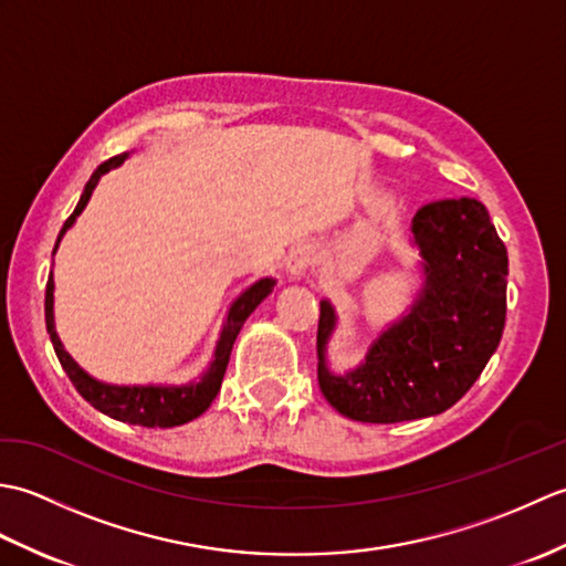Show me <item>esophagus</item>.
Listing matches in <instances>:
<instances>
[{
  "label": "esophagus",
  "instance_id": "obj_1",
  "mask_svg": "<svg viewBox=\"0 0 566 566\" xmlns=\"http://www.w3.org/2000/svg\"><path fill=\"white\" fill-rule=\"evenodd\" d=\"M314 262H316V252L314 250L298 248V250L292 252L290 260H286V268H290L292 274H304Z\"/></svg>",
  "mask_w": 566,
  "mask_h": 566
}]
</instances>
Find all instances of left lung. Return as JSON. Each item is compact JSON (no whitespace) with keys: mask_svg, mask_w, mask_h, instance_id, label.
<instances>
[{"mask_svg":"<svg viewBox=\"0 0 566 566\" xmlns=\"http://www.w3.org/2000/svg\"><path fill=\"white\" fill-rule=\"evenodd\" d=\"M426 290L363 367L335 377L323 350L333 308L321 304L318 384L335 411L359 423H401L448 411L482 375L506 326L509 252L479 199H438L413 216Z\"/></svg>","mask_w":566,"mask_h":566,"instance_id":"left-lung-1","label":"left lung"}]
</instances>
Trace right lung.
<instances>
[{"label": "right lung", "instance_id": "add662e5", "mask_svg": "<svg viewBox=\"0 0 566 566\" xmlns=\"http://www.w3.org/2000/svg\"><path fill=\"white\" fill-rule=\"evenodd\" d=\"M126 160L124 155H114V158L104 160L97 170L92 172L90 182L84 185L82 197L77 201L75 211L70 213V219L63 223V231L57 235V243L67 228L75 223L77 216L82 213V209L87 207V201L92 197V189L97 187L99 177L104 172H109L112 167L122 165ZM55 243V248H57ZM274 280H260L258 284H252L250 290L238 298V302L228 311L226 326L221 333L219 347H216V359L211 369L207 371L199 384H191V387H170V389H160V387H109V384L94 381L92 377L84 375V371L72 363V357L63 350L60 345L57 335H55V326H53V274L48 276L45 284V328L51 333V343L55 347V355L60 359V365L67 371L70 381L75 384V389L80 391V396L84 401H90L94 408H99L102 413L112 416L116 420H124V423H134V426H146V428H172V426H182L187 420L201 416L207 408L211 406V401L216 399V394L221 389L223 381V371L228 367V357H231L233 343L238 338L240 328H243L245 318L258 308V304L262 302L264 296L272 292Z\"/></svg>", "mask_w": 566, "mask_h": 566}]
</instances>
